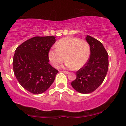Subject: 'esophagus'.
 <instances>
[{
  "instance_id": "34e87169",
  "label": "esophagus",
  "mask_w": 126,
  "mask_h": 126,
  "mask_svg": "<svg viewBox=\"0 0 126 126\" xmlns=\"http://www.w3.org/2000/svg\"><path fill=\"white\" fill-rule=\"evenodd\" d=\"M61 72H64V74H69V72H68V71H61Z\"/></svg>"
}]
</instances>
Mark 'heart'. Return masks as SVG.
<instances>
[{
    "label": "heart",
    "mask_w": 126,
    "mask_h": 126,
    "mask_svg": "<svg viewBox=\"0 0 126 126\" xmlns=\"http://www.w3.org/2000/svg\"><path fill=\"white\" fill-rule=\"evenodd\" d=\"M91 53L87 41L76 37H65L57 42L55 49L49 52V58L53 66L58 67L64 60L69 68L80 69L87 62Z\"/></svg>",
    "instance_id": "obj_1"
}]
</instances>
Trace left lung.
Segmentation results:
<instances>
[{
	"label": "left lung",
	"instance_id": "8db88e82",
	"mask_svg": "<svg viewBox=\"0 0 126 126\" xmlns=\"http://www.w3.org/2000/svg\"><path fill=\"white\" fill-rule=\"evenodd\" d=\"M91 54L87 63L76 72L77 77L71 83L75 90L81 94L94 92L102 84L108 72V54L100 41L87 35Z\"/></svg>",
	"mask_w": 126,
	"mask_h": 126
}]
</instances>
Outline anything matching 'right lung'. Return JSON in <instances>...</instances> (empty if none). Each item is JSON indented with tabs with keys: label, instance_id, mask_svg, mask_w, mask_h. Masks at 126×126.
I'll use <instances>...</instances> for the list:
<instances>
[{
	"label": "right lung",
	"instance_id": "obj_1",
	"mask_svg": "<svg viewBox=\"0 0 126 126\" xmlns=\"http://www.w3.org/2000/svg\"><path fill=\"white\" fill-rule=\"evenodd\" d=\"M55 37H34L22 43L13 57V71L26 91L40 94L52 84L59 71L49 64V52Z\"/></svg>",
	"mask_w": 126,
	"mask_h": 126
}]
</instances>
